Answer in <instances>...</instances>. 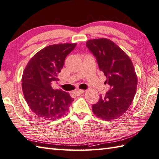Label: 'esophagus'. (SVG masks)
Segmentation results:
<instances>
[{
    "label": "esophagus",
    "mask_w": 159,
    "mask_h": 159,
    "mask_svg": "<svg viewBox=\"0 0 159 159\" xmlns=\"http://www.w3.org/2000/svg\"><path fill=\"white\" fill-rule=\"evenodd\" d=\"M84 92H85L84 90H77V91H75L73 93L76 96H80V95H82V94H83Z\"/></svg>",
    "instance_id": "34e87169"
}]
</instances>
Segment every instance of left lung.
Masks as SVG:
<instances>
[{
  "label": "left lung",
  "mask_w": 159,
  "mask_h": 159,
  "mask_svg": "<svg viewBox=\"0 0 159 159\" xmlns=\"http://www.w3.org/2000/svg\"><path fill=\"white\" fill-rule=\"evenodd\" d=\"M87 47L95 56L100 70L106 76L105 84L111 89L100 96L92 111L106 121L119 118L129 109L134 98L138 77L129 56L117 44L107 38L89 40Z\"/></svg>",
  "instance_id": "8db88e82"
}]
</instances>
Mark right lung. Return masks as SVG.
<instances>
[{
    "label": "right lung",
    "instance_id": "right-lung-1",
    "mask_svg": "<svg viewBox=\"0 0 159 159\" xmlns=\"http://www.w3.org/2000/svg\"><path fill=\"white\" fill-rule=\"evenodd\" d=\"M76 43L56 44L44 47L30 58L21 78L24 98L40 118L54 121L68 112L73 101L68 93L54 90L52 82L58 81L64 61Z\"/></svg>",
    "mask_w": 159,
    "mask_h": 159
}]
</instances>
